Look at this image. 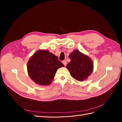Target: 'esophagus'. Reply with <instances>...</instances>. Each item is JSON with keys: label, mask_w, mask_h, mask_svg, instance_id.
Here are the masks:
<instances>
[{"label": "esophagus", "mask_w": 122, "mask_h": 122, "mask_svg": "<svg viewBox=\"0 0 122 122\" xmlns=\"http://www.w3.org/2000/svg\"><path fill=\"white\" fill-rule=\"evenodd\" d=\"M62 64H64V65L65 66H66V65H67V61H62Z\"/></svg>", "instance_id": "obj_1"}]
</instances>
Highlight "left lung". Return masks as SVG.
Wrapping results in <instances>:
<instances>
[{
  "instance_id": "left-lung-1",
  "label": "left lung",
  "mask_w": 122,
  "mask_h": 122,
  "mask_svg": "<svg viewBox=\"0 0 122 122\" xmlns=\"http://www.w3.org/2000/svg\"><path fill=\"white\" fill-rule=\"evenodd\" d=\"M69 57L71 61L66 68L72 77L80 81L86 79L93 71L94 64L92 59L78 50H74Z\"/></svg>"
}]
</instances>
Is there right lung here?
Segmentation results:
<instances>
[{"mask_svg":"<svg viewBox=\"0 0 122 122\" xmlns=\"http://www.w3.org/2000/svg\"><path fill=\"white\" fill-rule=\"evenodd\" d=\"M64 67L58 57L48 50L40 49L29 59L27 69L32 81L40 86H48L53 80L57 70Z\"/></svg>","mask_w":122,"mask_h":122,"instance_id":"obj_1","label":"right lung"}]
</instances>
